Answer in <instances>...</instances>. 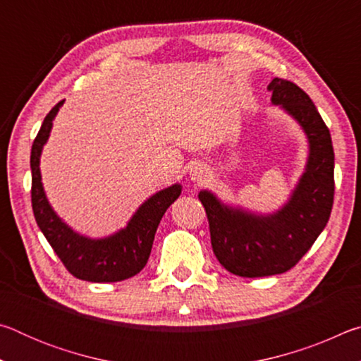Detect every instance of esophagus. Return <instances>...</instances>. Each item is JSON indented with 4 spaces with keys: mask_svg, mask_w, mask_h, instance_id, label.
<instances>
[{
    "mask_svg": "<svg viewBox=\"0 0 361 361\" xmlns=\"http://www.w3.org/2000/svg\"><path fill=\"white\" fill-rule=\"evenodd\" d=\"M189 176H191V180H192L194 183L204 181L205 176H207V169L202 167V166H194V167L191 169V172H189Z\"/></svg>",
    "mask_w": 361,
    "mask_h": 361,
    "instance_id": "obj_1",
    "label": "esophagus"
}]
</instances>
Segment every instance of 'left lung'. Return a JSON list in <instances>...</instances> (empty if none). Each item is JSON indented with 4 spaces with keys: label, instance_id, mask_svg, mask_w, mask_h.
<instances>
[{
    "label": "left lung",
    "instance_id": "8db88e82",
    "mask_svg": "<svg viewBox=\"0 0 361 361\" xmlns=\"http://www.w3.org/2000/svg\"><path fill=\"white\" fill-rule=\"evenodd\" d=\"M267 90L309 138L310 154L299 185L282 210L258 216L223 205L209 191L199 199L210 224L213 253L240 277H267L290 271L325 229L334 199V151L329 129L314 102L295 82L274 78Z\"/></svg>",
    "mask_w": 361,
    "mask_h": 361
}]
</instances>
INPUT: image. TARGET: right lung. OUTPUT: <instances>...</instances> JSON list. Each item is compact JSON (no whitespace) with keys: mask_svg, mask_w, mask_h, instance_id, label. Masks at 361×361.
<instances>
[{"mask_svg":"<svg viewBox=\"0 0 361 361\" xmlns=\"http://www.w3.org/2000/svg\"><path fill=\"white\" fill-rule=\"evenodd\" d=\"M63 100L47 113L36 135L30 166H32V207L35 219L54 252L71 276L85 282H121L137 276L148 262L152 240L164 213L181 194V186L173 185L149 197L135 215L114 235L106 239H87L71 231L49 205L39 173V156L47 142L52 121Z\"/></svg>","mask_w":361,"mask_h":361,"instance_id":"add662e5","label":"right lung"}]
</instances>
